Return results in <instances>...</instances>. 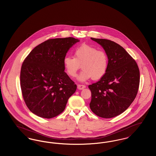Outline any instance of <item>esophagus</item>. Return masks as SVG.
I'll return each mask as SVG.
<instances>
[{
    "label": "esophagus",
    "mask_w": 156,
    "mask_h": 156,
    "mask_svg": "<svg viewBox=\"0 0 156 156\" xmlns=\"http://www.w3.org/2000/svg\"><path fill=\"white\" fill-rule=\"evenodd\" d=\"M77 88H78V90H83V89H84L85 88V86L84 85H81V84H79V85H78V86H77Z\"/></svg>",
    "instance_id": "34e87169"
}]
</instances>
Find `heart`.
<instances>
[{"instance_id": "b5f03b06", "label": "heart", "mask_w": 156, "mask_h": 156, "mask_svg": "<svg viewBox=\"0 0 156 156\" xmlns=\"http://www.w3.org/2000/svg\"><path fill=\"white\" fill-rule=\"evenodd\" d=\"M73 57L66 56L64 58L65 71L70 77H75L80 68L83 69L77 78L78 81L85 82L90 78L100 80L107 73L108 57L102 50L88 45H83L74 51Z\"/></svg>"}]
</instances>
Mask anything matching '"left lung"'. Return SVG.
I'll use <instances>...</instances> for the list:
<instances>
[{
	"mask_svg": "<svg viewBox=\"0 0 156 156\" xmlns=\"http://www.w3.org/2000/svg\"><path fill=\"white\" fill-rule=\"evenodd\" d=\"M108 57L107 73L100 80L90 85L92 111L105 119L124 112L134 100L140 83V71L135 60L118 44L105 39L91 37Z\"/></svg>",
	"mask_w": 156,
	"mask_h": 156,
	"instance_id": "8db88e82",
	"label": "left lung"
}]
</instances>
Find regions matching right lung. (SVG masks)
<instances>
[{"label":"right lung","mask_w":156,"mask_h":156,"mask_svg":"<svg viewBox=\"0 0 156 156\" xmlns=\"http://www.w3.org/2000/svg\"><path fill=\"white\" fill-rule=\"evenodd\" d=\"M78 42L72 37L48 39L33 49L24 60L20 87L27 106L34 114L51 119L64 111L76 85L65 73L63 60Z\"/></svg>","instance_id":"1"}]
</instances>
